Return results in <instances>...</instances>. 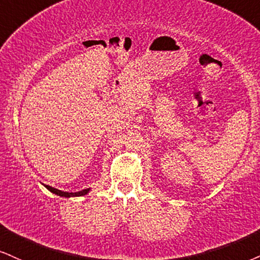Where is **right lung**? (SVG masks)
Segmentation results:
<instances>
[{
	"instance_id": "1",
	"label": "right lung",
	"mask_w": 260,
	"mask_h": 260,
	"mask_svg": "<svg viewBox=\"0 0 260 260\" xmlns=\"http://www.w3.org/2000/svg\"><path fill=\"white\" fill-rule=\"evenodd\" d=\"M46 188L48 189V190L52 191L53 194H56V195H59V197H65V198H71V197H82V195L88 194V193H89V190H90V189H84V190L77 191V193H69V191H62V190H59V189H56V188L50 187V185H46Z\"/></svg>"
}]
</instances>
